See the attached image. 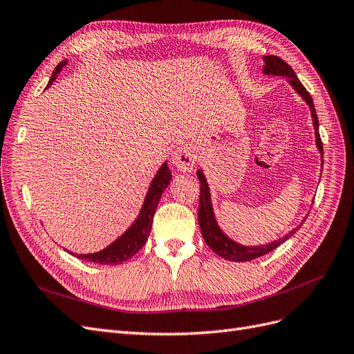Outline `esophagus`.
I'll return each instance as SVG.
<instances>
[{
	"label": "esophagus",
	"instance_id": "esophagus-1",
	"mask_svg": "<svg viewBox=\"0 0 354 354\" xmlns=\"http://www.w3.org/2000/svg\"><path fill=\"white\" fill-rule=\"evenodd\" d=\"M196 160L198 155L195 147H192L189 145L178 146L173 153V164L178 171H181V173H189V171L194 169Z\"/></svg>",
	"mask_w": 354,
	"mask_h": 354
}]
</instances>
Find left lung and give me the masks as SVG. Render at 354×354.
I'll return each mask as SVG.
<instances>
[{
	"instance_id": "left-lung-1",
	"label": "left lung",
	"mask_w": 354,
	"mask_h": 354,
	"mask_svg": "<svg viewBox=\"0 0 354 354\" xmlns=\"http://www.w3.org/2000/svg\"><path fill=\"white\" fill-rule=\"evenodd\" d=\"M264 68L263 72L266 75H276V77H286L288 82L292 85L294 90L301 95L304 99V102L308 104L310 112H312V118H313V127H315V136H316V146L319 149L320 155L324 156V145L322 140H320V134H319V121H317V115H316V109L313 104V99L312 95L308 94V91L304 88V85L299 82V80L297 78L295 72L292 71V68L288 65L285 60H282L281 57L277 56H264ZM324 165V160H322ZM198 178L201 181V199H199V208H198V220H199V226H201V232L203 241L207 242V245L209 248L218 254L223 259H226L229 261H251L254 259H259L261 255L269 254L270 251L276 250L277 246L281 243H283L286 239H289L292 234L301 227L298 226L295 229H292L288 234H285L283 238H281L279 241H274L266 245H259V246H245L241 245L238 242L232 241L230 238H227L226 234L223 233V230L218 227L216 216H214L212 211V203H211V196H209V189H208V183L205 177H203V173L201 169H198Z\"/></svg>"
}]
</instances>
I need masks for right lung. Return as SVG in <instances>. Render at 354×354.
I'll return each instance as SVG.
<instances>
[{
  "instance_id": "1",
  "label": "right lung",
  "mask_w": 354,
  "mask_h": 354,
  "mask_svg": "<svg viewBox=\"0 0 354 354\" xmlns=\"http://www.w3.org/2000/svg\"><path fill=\"white\" fill-rule=\"evenodd\" d=\"M65 65H66V60L59 63L55 72H53V75H51L47 87H50L53 81L56 80L57 73ZM169 180H171L169 168L167 167V162H164L162 167H160L156 173L155 178L152 180L151 187H149V190H147L145 203H143L140 214H138L137 220L133 223V226L128 229L122 234V236L118 238L113 243H111L109 246H106L104 250H102L99 252H94V254H73L71 251H68V252L75 257H78V259H81V260L97 263V264H121L127 260H130L133 255H136L143 248V245L146 243L149 234H151L155 209L158 207L160 195H162V192L169 185Z\"/></svg>"
}]
</instances>
